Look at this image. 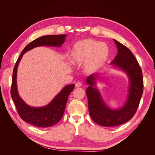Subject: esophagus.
Wrapping results in <instances>:
<instances>
[{
  "instance_id": "1",
  "label": "esophagus",
  "mask_w": 155,
  "mask_h": 155,
  "mask_svg": "<svg viewBox=\"0 0 155 155\" xmlns=\"http://www.w3.org/2000/svg\"><path fill=\"white\" fill-rule=\"evenodd\" d=\"M75 86H76V88H79L82 86V83H80V82H78L76 83V85H75Z\"/></svg>"
}]
</instances>
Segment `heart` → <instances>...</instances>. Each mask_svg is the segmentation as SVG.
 <instances>
[{
  "mask_svg": "<svg viewBox=\"0 0 155 155\" xmlns=\"http://www.w3.org/2000/svg\"><path fill=\"white\" fill-rule=\"evenodd\" d=\"M109 55V48L106 43L87 39L77 42L72 46L70 61L76 66L84 63L85 71L93 73L104 66Z\"/></svg>",
  "mask_w": 155,
  "mask_h": 155,
  "instance_id": "b5f03b06",
  "label": "heart"
}]
</instances>
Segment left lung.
<instances>
[{
	"label": "left lung",
	"mask_w": 155,
	"mask_h": 155,
	"mask_svg": "<svg viewBox=\"0 0 155 155\" xmlns=\"http://www.w3.org/2000/svg\"><path fill=\"white\" fill-rule=\"evenodd\" d=\"M113 41L118 53L110 64L124 72L129 81L128 94L124 105L119 109H112L106 104L96 87L97 80L100 79L98 74H93L86 79L88 85L86 93L89 113L95 123L104 127L120 125L132 118L138 107L143 88L142 72L137 59L128 48L118 41Z\"/></svg>",
	"instance_id": "1"
}]
</instances>
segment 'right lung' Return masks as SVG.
Listing matches in <instances>:
<instances>
[{
	"label": "right lung",
	"instance_id": "1",
	"mask_svg": "<svg viewBox=\"0 0 155 155\" xmlns=\"http://www.w3.org/2000/svg\"><path fill=\"white\" fill-rule=\"evenodd\" d=\"M67 35H49L39 37L31 42L22 51L13 68L11 96L15 103L17 112L21 118L33 125L39 127H49L57 124L62 118L68 96L74 88V84L64 86L48 104L43 107L30 106L18 94L17 85V68L23 55L37 46H46L60 47L65 41Z\"/></svg>",
	"mask_w": 155,
	"mask_h": 155
}]
</instances>
